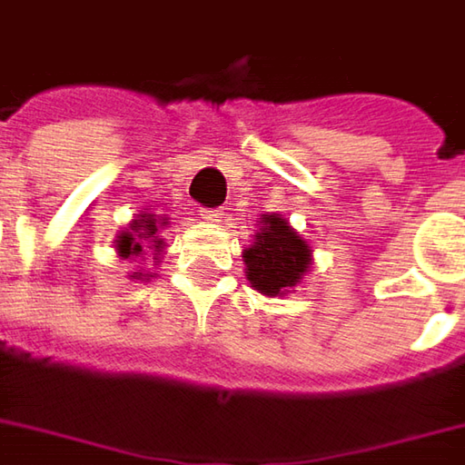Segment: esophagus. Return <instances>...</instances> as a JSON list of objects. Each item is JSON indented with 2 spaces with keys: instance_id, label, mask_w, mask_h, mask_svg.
Listing matches in <instances>:
<instances>
[{
  "instance_id": "esophagus-1",
  "label": "esophagus",
  "mask_w": 465,
  "mask_h": 465,
  "mask_svg": "<svg viewBox=\"0 0 465 465\" xmlns=\"http://www.w3.org/2000/svg\"><path fill=\"white\" fill-rule=\"evenodd\" d=\"M223 214H225L223 210H202V220H204V223H220Z\"/></svg>"
}]
</instances>
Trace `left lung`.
I'll list each match as a JSON object with an SVG mask.
<instances>
[{
    "instance_id": "left-lung-1",
    "label": "left lung",
    "mask_w": 465,
    "mask_h": 465,
    "mask_svg": "<svg viewBox=\"0 0 465 465\" xmlns=\"http://www.w3.org/2000/svg\"><path fill=\"white\" fill-rule=\"evenodd\" d=\"M245 279L263 297H286L297 292L312 269V245L299 235L289 220L269 212L258 217L253 242L242 251Z\"/></svg>"
}]
</instances>
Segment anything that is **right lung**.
I'll return each instance as SVG.
<instances>
[{"label":"right lung","mask_w":465,"mask_h":465,"mask_svg":"<svg viewBox=\"0 0 465 465\" xmlns=\"http://www.w3.org/2000/svg\"><path fill=\"white\" fill-rule=\"evenodd\" d=\"M168 225V217H158V214H153V212H140L135 214L127 227H123L120 232H117V240H114V251L117 255L123 258V261H145V255H151L153 263H158L161 261V253L166 251V242L163 238L158 235L163 227ZM130 276V282L135 279V282H151V271L145 269H135L127 273Z\"/></svg>","instance_id":"1"}]
</instances>
